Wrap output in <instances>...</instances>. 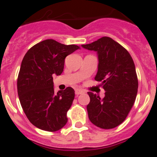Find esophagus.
Masks as SVG:
<instances>
[{
  "instance_id": "esophagus-1",
  "label": "esophagus",
  "mask_w": 157,
  "mask_h": 157,
  "mask_svg": "<svg viewBox=\"0 0 157 157\" xmlns=\"http://www.w3.org/2000/svg\"><path fill=\"white\" fill-rule=\"evenodd\" d=\"M83 93V90H80V89H77V90H75V94L77 95V96H78V95H80V94H82Z\"/></svg>"
}]
</instances>
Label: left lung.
Instances as JSON below:
<instances>
[{
  "mask_svg": "<svg viewBox=\"0 0 157 157\" xmlns=\"http://www.w3.org/2000/svg\"><path fill=\"white\" fill-rule=\"evenodd\" d=\"M82 47L98 54L96 81L105 90V97L88 92L90 102L86 109L89 119L102 129L121 124L135 102L138 80L129 52L110 37L104 36Z\"/></svg>",
  "mask_w": 157,
  "mask_h": 157,
  "instance_id": "8db88e82",
  "label": "left lung"
}]
</instances>
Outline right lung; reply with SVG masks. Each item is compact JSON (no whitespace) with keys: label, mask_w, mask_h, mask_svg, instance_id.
<instances>
[{"label":"right lung","mask_w":157,"mask_h":157,"mask_svg":"<svg viewBox=\"0 0 157 157\" xmlns=\"http://www.w3.org/2000/svg\"><path fill=\"white\" fill-rule=\"evenodd\" d=\"M79 48L78 45L46 39L25 55L17 78V92L23 112L36 128L54 132L67 124V112L75 93L70 86L55 93L53 75H61L66 57Z\"/></svg>","instance_id":"1"}]
</instances>
